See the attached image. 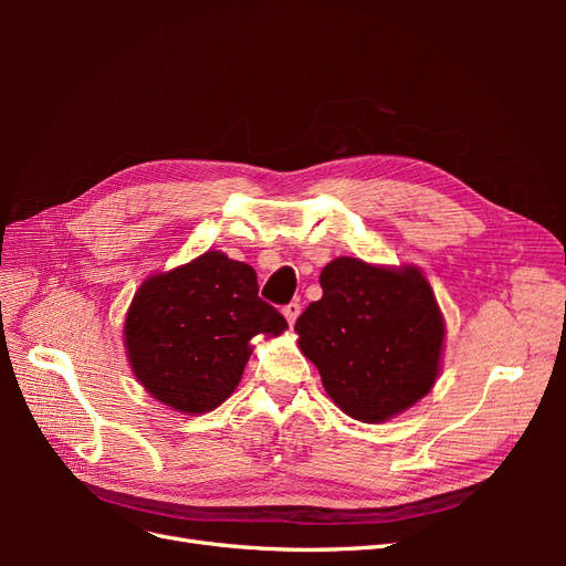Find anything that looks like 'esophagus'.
<instances>
[{
    "mask_svg": "<svg viewBox=\"0 0 566 566\" xmlns=\"http://www.w3.org/2000/svg\"><path fill=\"white\" fill-rule=\"evenodd\" d=\"M300 312H302L300 302H290V304H285V306H283V316H285V321H287L290 325H295V321H297Z\"/></svg>",
    "mask_w": 566,
    "mask_h": 566,
    "instance_id": "esophagus-1",
    "label": "esophagus"
}]
</instances>
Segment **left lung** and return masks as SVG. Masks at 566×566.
<instances>
[{"label":"left lung","mask_w":566,"mask_h":566,"mask_svg":"<svg viewBox=\"0 0 566 566\" xmlns=\"http://www.w3.org/2000/svg\"><path fill=\"white\" fill-rule=\"evenodd\" d=\"M321 287L295 333L328 397L373 424L418 403L437 382L447 335L422 271L337 256L323 266Z\"/></svg>","instance_id":"obj_1"}]
</instances>
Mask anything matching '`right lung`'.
<instances>
[{
    "instance_id": "right-lung-1",
    "label": "right lung",
    "mask_w": 566,
    "mask_h": 566,
    "mask_svg": "<svg viewBox=\"0 0 566 566\" xmlns=\"http://www.w3.org/2000/svg\"><path fill=\"white\" fill-rule=\"evenodd\" d=\"M256 293L254 269L219 250L146 279L125 318L136 380L179 413H208L224 403L241 382L250 339L287 328Z\"/></svg>"
}]
</instances>
